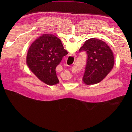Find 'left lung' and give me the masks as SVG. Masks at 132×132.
<instances>
[{"label": "left lung", "instance_id": "8db88e82", "mask_svg": "<svg viewBox=\"0 0 132 132\" xmlns=\"http://www.w3.org/2000/svg\"><path fill=\"white\" fill-rule=\"evenodd\" d=\"M79 52L87 54L83 81L87 85L101 82L112 69L114 59L113 53L105 42L92 38L87 40Z\"/></svg>", "mask_w": 132, "mask_h": 132}]
</instances>
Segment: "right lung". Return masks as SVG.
Listing matches in <instances>:
<instances>
[{"label": "right lung", "instance_id": "add662e5", "mask_svg": "<svg viewBox=\"0 0 132 132\" xmlns=\"http://www.w3.org/2000/svg\"><path fill=\"white\" fill-rule=\"evenodd\" d=\"M68 54L60 38L52 34H44L30 46L27 64L39 79L48 85H54L59 82L56 67Z\"/></svg>", "mask_w": 132, "mask_h": 132}]
</instances>
